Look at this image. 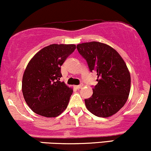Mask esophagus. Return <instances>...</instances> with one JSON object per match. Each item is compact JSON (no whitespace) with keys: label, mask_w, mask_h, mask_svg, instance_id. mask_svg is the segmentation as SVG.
<instances>
[{"label":"esophagus","mask_w":151,"mask_h":151,"mask_svg":"<svg viewBox=\"0 0 151 151\" xmlns=\"http://www.w3.org/2000/svg\"><path fill=\"white\" fill-rule=\"evenodd\" d=\"M83 86V84H80V85H78V86H76L75 87H76V88H77V89H80V88H82Z\"/></svg>","instance_id":"1"}]
</instances>
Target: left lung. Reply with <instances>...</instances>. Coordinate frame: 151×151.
<instances>
[{
    "mask_svg": "<svg viewBox=\"0 0 151 151\" xmlns=\"http://www.w3.org/2000/svg\"><path fill=\"white\" fill-rule=\"evenodd\" d=\"M91 72L97 73V84L91 97L85 100L87 109L99 117H109L124 107L131 89V76L119 54L107 44L90 42L77 45Z\"/></svg>",
    "mask_w": 151,
    "mask_h": 151,
    "instance_id": "8db88e82",
    "label": "left lung"
}]
</instances>
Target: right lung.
<instances>
[{
	"label": "right lung",
	"instance_id": "1",
	"mask_svg": "<svg viewBox=\"0 0 151 151\" xmlns=\"http://www.w3.org/2000/svg\"><path fill=\"white\" fill-rule=\"evenodd\" d=\"M75 44H51L32 58L22 77L26 103L36 114L56 117L67 108L73 89L61 82V66L76 49Z\"/></svg>",
	"mask_w": 151,
	"mask_h": 151
}]
</instances>
